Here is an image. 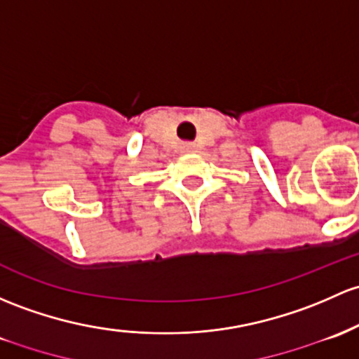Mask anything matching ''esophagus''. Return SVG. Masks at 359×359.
<instances>
[{"label":"esophagus","instance_id":"1","mask_svg":"<svg viewBox=\"0 0 359 359\" xmlns=\"http://www.w3.org/2000/svg\"><path fill=\"white\" fill-rule=\"evenodd\" d=\"M196 149H198V148H196V144H184L182 146L184 153H194Z\"/></svg>","mask_w":359,"mask_h":359}]
</instances>
